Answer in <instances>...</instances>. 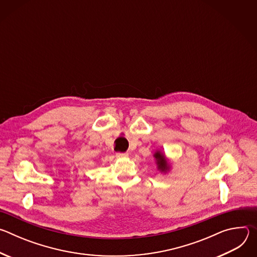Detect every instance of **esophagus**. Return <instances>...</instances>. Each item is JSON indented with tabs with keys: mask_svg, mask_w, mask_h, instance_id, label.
<instances>
[{
	"mask_svg": "<svg viewBox=\"0 0 257 257\" xmlns=\"http://www.w3.org/2000/svg\"><path fill=\"white\" fill-rule=\"evenodd\" d=\"M116 157L117 158H126V157H128V154L127 153H117Z\"/></svg>",
	"mask_w": 257,
	"mask_h": 257,
	"instance_id": "1",
	"label": "esophagus"
}]
</instances>
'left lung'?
Segmentation results:
<instances>
[{"label": "left lung", "instance_id": "1", "mask_svg": "<svg viewBox=\"0 0 257 257\" xmlns=\"http://www.w3.org/2000/svg\"><path fill=\"white\" fill-rule=\"evenodd\" d=\"M154 157L156 158L157 161V165H158V169L161 172H167L169 170V164L165 158V156L161 153V152H157Z\"/></svg>", "mask_w": 257, "mask_h": 257}]
</instances>
